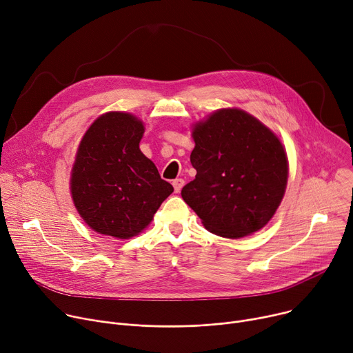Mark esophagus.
Wrapping results in <instances>:
<instances>
[{"mask_svg":"<svg viewBox=\"0 0 353 353\" xmlns=\"http://www.w3.org/2000/svg\"><path fill=\"white\" fill-rule=\"evenodd\" d=\"M172 185H174V189H175V192L178 194V192H181V189H182V186L185 185V181H183L182 178H176V179H174V181H172Z\"/></svg>","mask_w":353,"mask_h":353,"instance_id":"1","label":"esophagus"}]
</instances>
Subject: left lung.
I'll use <instances>...</instances> for the list:
<instances>
[{"label":"left lung","instance_id":"obj_1","mask_svg":"<svg viewBox=\"0 0 353 353\" xmlns=\"http://www.w3.org/2000/svg\"><path fill=\"white\" fill-rule=\"evenodd\" d=\"M192 137L196 176L181 195L203 226L228 239L265 226L287 185L288 162L280 140L237 108H223L198 123Z\"/></svg>","mask_w":353,"mask_h":353}]
</instances>
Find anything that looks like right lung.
Wrapping results in <instances>:
<instances>
[{
	"label": "right lung",
	"mask_w": 353,
	"mask_h": 353,
	"mask_svg": "<svg viewBox=\"0 0 353 353\" xmlns=\"http://www.w3.org/2000/svg\"><path fill=\"white\" fill-rule=\"evenodd\" d=\"M143 123L128 113L100 116L80 141L70 191L83 221L117 239L139 234L172 192L140 150Z\"/></svg>",
	"instance_id": "add662e5"
}]
</instances>
